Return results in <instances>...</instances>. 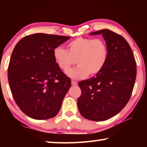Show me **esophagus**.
Wrapping results in <instances>:
<instances>
[{
    "label": "esophagus",
    "mask_w": 147,
    "mask_h": 147,
    "mask_svg": "<svg viewBox=\"0 0 147 147\" xmlns=\"http://www.w3.org/2000/svg\"><path fill=\"white\" fill-rule=\"evenodd\" d=\"M71 84L73 86H76L77 84H78V82H76V81H74V80H72L71 81Z\"/></svg>",
    "instance_id": "1"
}]
</instances>
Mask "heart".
Instances as JSON below:
<instances>
[{
  "instance_id": "obj_1",
  "label": "heart",
  "mask_w": 147,
  "mask_h": 147,
  "mask_svg": "<svg viewBox=\"0 0 147 147\" xmlns=\"http://www.w3.org/2000/svg\"><path fill=\"white\" fill-rule=\"evenodd\" d=\"M67 47V50L60 46L55 47L53 54L55 63L63 71L68 70L76 59L78 65L66 72L71 78L96 75L108 61V46L102 39L80 37L69 42Z\"/></svg>"
}]
</instances>
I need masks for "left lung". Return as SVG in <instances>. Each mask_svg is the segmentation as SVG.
<instances>
[{
    "label": "left lung",
    "mask_w": 147,
    "mask_h": 147,
    "mask_svg": "<svg viewBox=\"0 0 147 147\" xmlns=\"http://www.w3.org/2000/svg\"><path fill=\"white\" fill-rule=\"evenodd\" d=\"M102 35L108 49L106 64L95 76L78 82L82 94L77 100L83 117L103 121L113 117L130 100L136 78V64L126 39L110 30L90 35Z\"/></svg>",
    "instance_id": "left-lung-1"
}]
</instances>
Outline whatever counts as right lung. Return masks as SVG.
Here are the masks:
<instances>
[{"label": "right lung", "mask_w": 147, "mask_h": 147, "mask_svg": "<svg viewBox=\"0 0 147 147\" xmlns=\"http://www.w3.org/2000/svg\"><path fill=\"white\" fill-rule=\"evenodd\" d=\"M69 39L38 33L24 37L15 47L9 85L16 102L30 117L45 120L58 113L71 81L54 61L53 49Z\"/></svg>", "instance_id": "obj_1"}]
</instances>
